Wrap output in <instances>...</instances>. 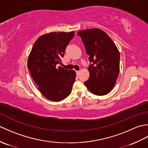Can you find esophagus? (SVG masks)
I'll use <instances>...</instances> for the list:
<instances>
[{
	"mask_svg": "<svg viewBox=\"0 0 148 148\" xmlns=\"http://www.w3.org/2000/svg\"><path fill=\"white\" fill-rule=\"evenodd\" d=\"M79 73H80V71H76V74H77V75H79Z\"/></svg>",
	"mask_w": 148,
	"mask_h": 148,
	"instance_id": "esophagus-1",
	"label": "esophagus"
}]
</instances>
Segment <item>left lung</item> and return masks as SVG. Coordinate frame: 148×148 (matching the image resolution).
<instances>
[{
    "instance_id": "obj_1",
    "label": "left lung",
    "mask_w": 148,
    "mask_h": 148,
    "mask_svg": "<svg viewBox=\"0 0 148 148\" xmlns=\"http://www.w3.org/2000/svg\"><path fill=\"white\" fill-rule=\"evenodd\" d=\"M81 37L89 55V79L84 82L90 92L97 95L108 94L115 85L119 72V52L114 42L99 29L81 30Z\"/></svg>"
}]
</instances>
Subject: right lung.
<instances>
[{
	"instance_id": "1",
	"label": "right lung",
	"mask_w": 148,
	"mask_h": 148,
	"mask_svg": "<svg viewBox=\"0 0 148 148\" xmlns=\"http://www.w3.org/2000/svg\"><path fill=\"white\" fill-rule=\"evenodd\" d=\"M74 32H50L40 36L34 42L27 67L42 95L49 100L59 102L70 95L76 80L74 70L56 67Z\"/></svg>"
}]
</instances>
